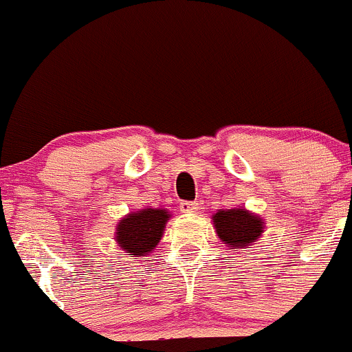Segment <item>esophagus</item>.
Listing matches in <instances>:
<instances>
[{"label": "esophagus", "instance_id": "34e87169", "mask_svg": "<svg viewBox=\"0 0 352 352\" xmlns=\"http://www.w3.org/2000/svg\"><path fill=\"white\" fill-rule=\"evenodd\" d=\"M180 210L186 212V214L198 212V204L196 201H180Z\"/></svg>", "mask_w": 352, "mask_h": 352}]
</instances>
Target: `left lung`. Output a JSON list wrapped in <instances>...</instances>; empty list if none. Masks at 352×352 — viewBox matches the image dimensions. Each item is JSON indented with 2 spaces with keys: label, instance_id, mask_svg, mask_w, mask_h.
<instances>
[{
  "label": "left lung",
  "instance_id": "1",
  "mask_svg": "<svg viewBox=\"0 0 352 352\" xmlns=\"http://www.w3.org/2000/svg\"><path fill=\"white\" fill-rule=\"evenodd\" d=\"M214 226L219 239L235 249L251 245L263 233L261 219L245 208L219 210L214 215Z\"/></svg>",
  "mask_w": 352,
  "mask_h": 352
}]
</instances>
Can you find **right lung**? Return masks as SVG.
<instances>
[{"mask_svg":"<svg viewBox=\"0 0 352 352\" xmlns=\"http://www.w3.org/2000/svg\"><path fill=\"white\" fill-rule=\"evenodd\" d=\"M168 217V212L161 208H144L133 212L126 215L117 226V242L135 258L144 256L157 245Z\"/></svg>","mask_w":352,"mask_h":352,"instance_id":"add662e5","label":"right lung"}]
</instances>
